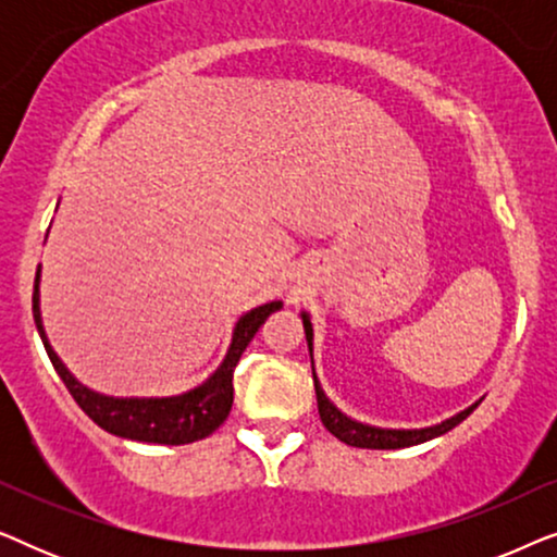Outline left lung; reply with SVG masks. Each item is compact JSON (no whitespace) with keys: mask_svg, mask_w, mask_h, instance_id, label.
<instances>
[{"mask_svg":"<svg viewBox=\"0 0 557 557\" xmlns=\"http://www.w3.org/2000/svg\"><path fill=\"white\" fill-rule=\"evenodd\" d=\"M304 319V332H307V342H309V355H311V339H314V330H311V322L307 314H301ZM314 391H317V406H319V418H322L324 429L332 433L334 438H339L342 444L347 446H357V448H406V446H416L423 444V441H431L441 436V433L451 431L454 425H459L463 418H467L471 410H474L479 403L474 406L461 410L459 416L448 418V421L431 425V429H418V431H393V429H375V425H364L357 423L352 418H347L345 413H339L337 408L332 406L330 398H326L322 385L314 375Z\"/></svg>","mask_w":557,"mask_h":557,"instance_id":"obj_1","label":"left lung"}]
</instances>
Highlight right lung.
<instances>
[{
  "instance_id": "add662e5",
  "label": "right lung",
  "mask_w": 557,
  "mask_h": 557,
  "mask_svg": "<svg viewBox=\"0 0 557 557\" xmlns=\"http://www.w3.org/2000/svg\"><path fill=\"white\" fill-rule=\"evenodd\" d=\"M40 269H37L35 278V294H33V314L37 332H40L45 352H48L52 368L63 380L67 393L73 395V400L78 403L90 421L101 425L103 431L113 433V436L144 441V444H166V446H180V444H193L210 436L212 431L220 429L223 421L233 408V372L238 364L240 355L246 352L250 339L256 337V332L261 330V324L269 319L273 311L281 309V301L263 304L253 311H248L246 317H240V322L235 324L231 349H227L225 360L215 370L208 383H202L195 391L177 398H109V395H98L88 387H83L71 372L65 370V364L60 362V357L52 352L48 337H45L42 319H40Z\"/></svg>"
}]
</instances>
